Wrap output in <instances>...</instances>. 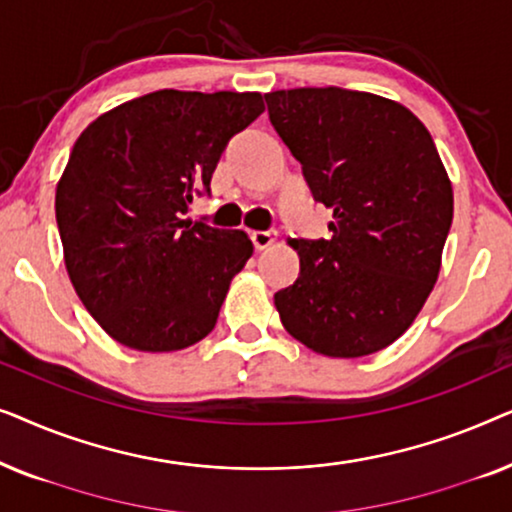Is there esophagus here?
<instances>
[{
	"label": "esophagus",
	"mask_w": 512,
	"mask_h": 512,
	"mask_svg": "<svg viewBox=\"0 0 512 512\" xmlns=\"http://www.w3.org/2000/svg\"><path fill=\"white\" fill-rule=\"evenodd\" d=\"M249 237H251V244H254L258 251H263V249H268V247H272V244H275L277 233H272V230H254V233H251Z\"/></svg>",
	"instance_id": "obj_1"
}]
</instances>
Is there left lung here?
<instances>
[{
	"label": "left lung",
	"mask_w": 512,
	"mask_h": 512,
	"mask_svg": "<svg viewBox=\"0 0 512 512\" xmlns=\"http://www.w3.org/2000/svg\"><path fill=\"white\" fill-rule=\"evenodd\" d=\"M314 200L333 212L328 240H291L300 272L275 293L286 331L312 352L356 359L408 331L433 291L454 195L424 123L387 97L345 88L265 95Z\"/></svg>",
	"instance_id": "left-lung-1"
}]
</instances>
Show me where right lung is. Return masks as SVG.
I'll list each match as a JSON object with an SVG mask.
<instances>
[{
	"mask_svg": "<svg viewBox=\"0 0 512 512\" xmlns=\"http://www.w3.org/2000/svg\"><path fill=\"white\" fill-rule=\"evenodd\" d=\"M261 93L156 90L97 116L55 191L67 275L93 319L137 352L212 333L254 254L244 230L184 219L228 139L263 114Z\"/></svg>",
	"mask_w": 512,
	"mask_h": 512,
	"instance_id": "obj_1",
	"label": "right lung"
}]
</instances>
